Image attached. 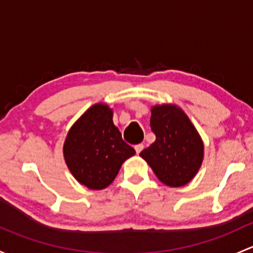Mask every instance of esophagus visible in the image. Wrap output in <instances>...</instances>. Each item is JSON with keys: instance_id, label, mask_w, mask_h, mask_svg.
I'll use <instances>...</instances> for the list:
<instances>
[{"instance_id": "obj_1", "label": "esophagus", "mask_w": 253, "mask_h": 253, "mask_svg": "<svg viewBox=\"0 0 253 253\" xmlns=\"http://www.w3.org/2000/svg\"><path fill=\"white\" fill-rule=\"evenodd\" d=\"M134 149H135V153H137V154H139L140 151H142L143 149H144V145H143L142 143H140V144H137V145H134Z\"/></svg>"}]
</instances>
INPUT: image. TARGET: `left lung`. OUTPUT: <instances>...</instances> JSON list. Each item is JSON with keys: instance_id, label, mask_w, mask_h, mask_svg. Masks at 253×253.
Here are the masks:
<instances>
[{"instance_id": "obj_1", "label": "left lung", "mask_w": 253, "mask_h": 253, "mask_svg": "<svg viewBox=\"0 0 253 253\" xmlns=\"http://www.w3.org/2000/svg\"><path fill=\"white\" fill-rule=\"evenodd\" d=\"M150 127L156 139L139 155L164 184L177 188L189 183L204 160L203 139L189 118L177 105H155Z\"/></svg>"}]
</instances>
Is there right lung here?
<instances>
[{
    "instance_id": "add662e5",
    "label": "right lung",
    "mask_w": 253,
    "mask_h": 253,
    "mask_svg": "<svg viewBox=\"0 0 253 253\" xmlns=\"http://www.w3.org/2000/svg\"><path fill=\"white\" fill-rule=\"evenodd\" d=\"M63 153L76 180L88 189L100 190L113 183L121 165L135 151L114 125L113 110L98 103L69 129Z\"/></svg>"
}]
</instances>
